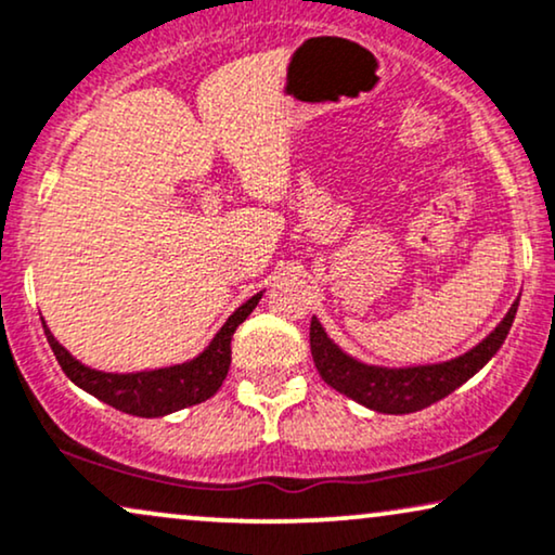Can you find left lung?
Wrapping results in <instances>:
<instances>
[{"instance_id":"obj_1","label":"left lung","mask_w":555,"mask_h":555,"mask_svg":"<svg viewBox=\"0 0 555 555\" xmlns=\"http://www.w3.org/2000/svg\"><path fill=\"white\" fill-rule=\"evenodd\" d=\"M517 305H520V299L512 301L500 325L479 346L466 350V353L455 356L451 361L404 369L371 366V363L353 359L333 338H327L320 320L312 318V359L322 382L335 391H340V395L350 397L353 402L369 406L374 412H384V415H410V412L425 410V406L440 402V399L459 389L461 384H466L476 371L492 361V356L502 348L504 338H507L512 322H515Z\"/></svg>"}]
</instances>
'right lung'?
Wrapping results in <instances>:
<instances>
[{"mask_svg": "<svg viewBox=\"0 0 555 555\" xmlns=\"http://www.w3.org/2000/svg\"><path fill=\"white\" fill-rule=\"evenodd\" d=\"M263 292L254 294L245 299L237 310L230 314L225 325L217 330V335L209 340V346L199 356L184 363H173V366L153 369V371H132V374H109V371H96L83 366L76 361L53 333L48 330L43 320L46 338L51 343L55 361L61 363L63 374H66L76 387L89 391L100 402L115 406V410L128 412L135 417H164L171 412L184 410V406L199 404L215 395L225 382L230 369V340L237 325L256 310L261 301Z\"/></svg>", "mask_w": 555, "mask_h": 555, "instance_id": "1", "label": "right lung"}]
</instances>
